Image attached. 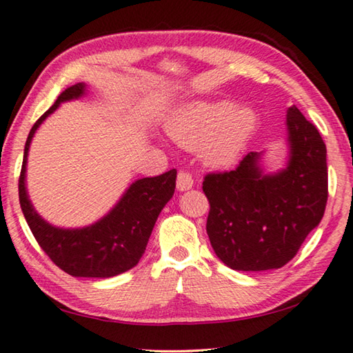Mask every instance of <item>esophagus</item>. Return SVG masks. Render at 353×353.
<instances>
[{"label": "esophagus", "instance_id": "esophagus-1", "mask_svg": "<svg viewBox=\"0 0 353 353\" xmlns=\"http://www.w3.org/2000/svg\"><path fill=\"white\" fill-rule=\"evenodd\" d=\"M176 185H177L179 191L190 190L191 187H193V176H191L188 171H179Z\"/></svg>", "mask_w": 353, "mask_h": 353}]
</instances>
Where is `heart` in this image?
Masks as SVG:
<instances>
[{"mask_svg":"<svg viewBox=\"0 0 353 353\" xmlns=\"http://www.w3.org/2000/svg\"><path fill=\"white\" fill-rule=\"evenodd\" d=\"M256 128V115L249 105L227 101H194L179 109L166 123V130L185 149L199 145L207 165H234Z\"/></svg>","mask_w":353,"mask_h":353,"instance_id":"b5f03b06","label":"heart"}]
</instances>
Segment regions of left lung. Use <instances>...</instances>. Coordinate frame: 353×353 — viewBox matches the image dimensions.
<instances>
[{
  "instance_id": "1",
  "label": "left lung",
  "mask_w": 353,
  "mask_h": 353,
  "mask_svg": "<svg viewBox=\"0 0 353 353\" xmlns=\"http://www.w3.org/2000/svg\"><path fill=\"white\" fill-rule=\"evenodd\" d=\"M290 155L266 174L261 154L249 152L234 171L210 172L207 235L218 259L235 271L279 270L294 259L321 223L328 196L327 148L296 105L286 110Z\"/></svg>"
}]
</instances>
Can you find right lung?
Returning <instances> with one entry per match:
<instances>
[{
  "label": "right lung",
  "instance_id": "add662e5",
  "mask_svg": "<svg viewBox=\"0 0 353 353\" xmlns=\"http://www.w3.org/2000/svg\"><path fill=\"white\" fill-rule=\"evenodd\" d=\"M85 83L68 87L31 129L19 181L21 212L35 240L46 255L70 276L107 279L129 271L140 261L151 236L155 221L176 188L177 171L155 177H143L130 183L118 204L97 223L81 229L54 227L34 210L26 190L28 152L35 130L61 103L85 94Z\"/></svg>",
  "mask_w": 353,
  "mask_h": 353
}]
</instances>
